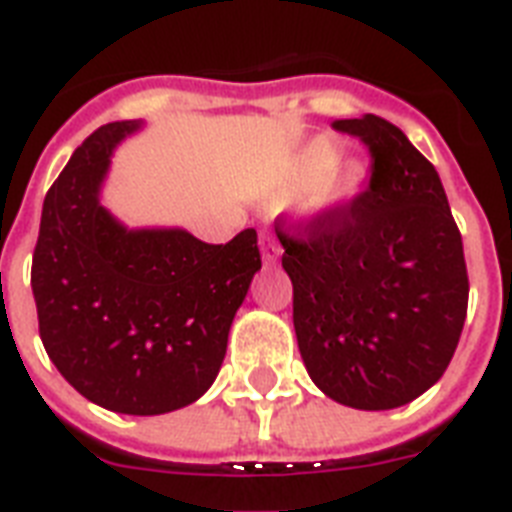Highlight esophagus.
Returning <instances> with one entry per match:
<instances>
[{"label": "esophagus", "instance_id": "34e87169", "mask_svg": "<svg viewBox=\"0 0 512 512\" xmlns=\"http://www.w3.org/2000/svg\"><path fill=\"white\" fill-rule=\"evenodd\" d=\"M280 253H282L280 243H277L272 235H266L264 232V235H261V256H264L266 264H272V261L280 259Z\"/></svg>", "mask_w": 512, "mask_h": 512}]
</instances>
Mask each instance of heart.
<instances>
[{"instance_id": "heart-1", "label": "heart", "mask_w": 512, "mask_h": 512, "mask_svg": "<svg viewBox=\"0 0 512 512\" xmlns=\"http://www.w3.org/2000/svg\"><path fill=\"white\" fill-rule=\"evenodd\" d=\"M337 154L335 149L329 146V143H316L308 149V154L303 156L301 167L295 172L293 177V190H306L324 175V172L335 164ZM361 170H358L356 164H350V167H342V170L332 172V175L319 185V204L324 206H332V204H340V201H348L358 193L361 188Z\"/></svg>"}]
</instances>
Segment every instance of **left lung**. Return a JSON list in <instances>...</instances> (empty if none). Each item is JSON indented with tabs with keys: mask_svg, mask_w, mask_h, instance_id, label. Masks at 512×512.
I'll list each match as a JSON object with an SVG mask.
<instances>
[{
	"mask_svg": "<svg viewBox=\"0 0 512 512\" xmlns=\"http://www.w3.org/2000/svg\"><path fill=\"white\" fill-rule=\"evenodd\" d=\"M332 128L369 146L361 196L282 230L308 377L358 411L424 395L453 361L468 308L463 240L434 164L377 114ZM280 219V217H277Z\"/></svg>",
	"mask_w": 512,
	"mask_h": 512,
	"instance_id": "1",
	"label": "left lung"
}]
</instances>
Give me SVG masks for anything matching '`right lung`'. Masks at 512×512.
<instances>
[{
    "label": "right lung",
    "instance_id": "add662e5",
    "mask_svg": "<svg viewBox=\"0 0 512 512\" xmlns=\"http://www.w3.org/2000/svg\"><path fill=\"white\" fill-rule=\"evenodd\" d=\"M138 128L101 125L70 156L44 198L31 287L59 374L107 411L159 416L217 379L261 253L253 227L211 246L180 227L128 230L99 204L114 146Z\"/></svg>",
    "mask_w": 512,
    "mask_h": 512
}]
</instances>
